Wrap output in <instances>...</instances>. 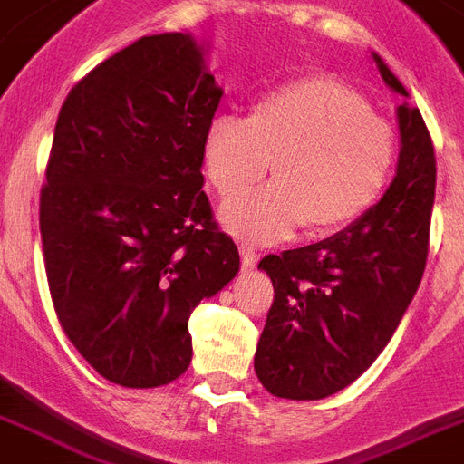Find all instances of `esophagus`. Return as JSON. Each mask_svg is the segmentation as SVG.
Returning <instances> with one entry per match:
<instances>
[{
  "instance_id": "1",
  "label": "esophagus",
  "mask_w": 464,
  "mask_h": 464,
  "mask_svg": "<svg viewBox=\"0 0 464 464\" xmlns=\"http://www.w3.org/2000/svg\"><path fill=\"white\" fill-rule=\"evenodd\" d=\"M240 260H243V267L253 269L255 265H257V260H260V255L255 253L253 247L243 243V246H240Z\"/></svg>"
}]
</instances>
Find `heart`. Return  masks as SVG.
Instances as JSON below:
<instances>
[{"label": "heart", "mask_w": 464, "mask_h": 464, "mask_svg": "<svg viewBox=\"0 0 464 464\" xmlns=\"http://www.w3.org/2000/svg\"><path fill=\"white\" fill-rule=\"evenodd\" d=\"M272 159L276 182L226 204V224L253 238H279L298 224L330 236L381 199L397 141L359 91L308 74L265 91L247 118L218 112L207 127L204 168L226 199L257 185Z\"/></svg>", "instance_id": "1"}]
</instances>
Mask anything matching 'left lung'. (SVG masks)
Returning a JSON list of instances; mask_svg holds the SVG:
<instances>
[{"instance_id": "obj_1", "label": "left lung", "mask_w": 464, "mask_h": 464, "mask_svg": "<svg viewBox=\"0 0 464 464\" xmlns=\"http://www.w3.org/2000/svg\"><path fill=\"white\" fill-rule=\"evenodd\" d=\"M382 82L410 96L373 54ZM395 180L344 231L262 257L275 286L255 373L286 400H323L352 385L388 346L417 294L429 255L436 154L419 108L402 103Z\"/></svg>"}]
</instances>
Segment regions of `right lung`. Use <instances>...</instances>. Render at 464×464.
I'll return each instance as SVG.
<instances>
[{
  "mask_svg": "<svg viewBox=\"0 0 464 464\" xmlns=\"http://www.w3.org/2000/svg\"><path fill=\"white\" fill-rule=\"evenodd\" d=\"M224 91L192 35H144L62 103L40 189L54 313L105 381L159 388L188 371V320L238 275L204 195V134Z\"/></svg>",
  "mask_w": 464,
  "mask_h": 464,
  "instance_id": "right-lung-1",
  "label": "right lung"
}]
</instances>
